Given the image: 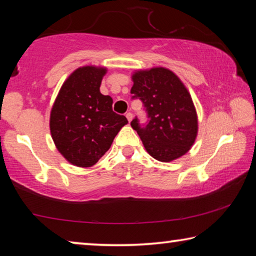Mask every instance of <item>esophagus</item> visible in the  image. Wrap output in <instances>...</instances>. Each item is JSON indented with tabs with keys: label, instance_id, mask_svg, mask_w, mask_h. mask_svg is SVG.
<instances>
[{
	"label": "esophagus",
	"instance_id": "esophagus-1",
	"mask_svg": "<svg viewBox=\"0 0 256 256\" xmlns=\"http://www.w3.org/2000/svg\"><path fill=\"white\" fill-rule=\"evenodd\" d=\"M125 116H126V118H128V122H131L132 118H133V114H132V112H126V115H125Z\"/></svg>",
	"mask_w": 256,
	"mask_h": 256
}]
</instances>
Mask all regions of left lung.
Listing matches in <instances>:
<instances>
[{"instance_id":"obj_1","label":"left lung","mask_w":256,"mask_h":256,"mask_svg":"<svg viewBox=\"0 0 256 256\" xmlns=\"http://www.w3.org/2000/svg\"><path fill=\"white\" fill-rule=\"evenodd\" d=\"M131 94L144 102L149 122L138 118L131 126L154 159L170 162L184 156L198 136L196 107L183 82L166 68H152L133 73Z\"/></svg>"}]
</instances>
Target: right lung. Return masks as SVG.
I'll use <instances>...</instances> for the list:
<instances>
[{"instance_id": "right-lung-1", "label": "right lung", "mask_w": 256, "mask_h": 256, "mask_svg": "<svg viewBox=\"0 0 256 256\" xmlns=\"http://www.w3.org/2000/svg\"><path fill=\"white\" fill-rule=\"evenodd\" d=\"M107 68L82 66L60 86L50 110V128L56 148L68 162L92 167L110 148L128 120L112 112V99L100 92Z\"/></svg>"}]
</instances>
